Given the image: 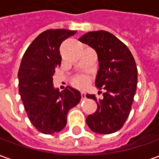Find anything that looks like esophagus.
I'll use <instances>...</instances> for the list:
<instances>
[{
    "mask_svg": "<svg viewBox=\"0 0 159 159\" xmlns=\"http://www.w3.org/2000/svg\"><path fill=\"white\" fill-rule=\"evenodd\" d=\"M81 95H82V99H83V100H84V99L86 98V92H84V91L81 92Z\"/></svg>",
    "mask_w": 159,
    "mask_h": 159,
    "instance_id": "34e87169",
    "label": "esophagus"
}]
</instances>
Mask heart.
Segmentation results:
<instances>
[{"instance_id":"obj_1","label":"heart","mask_w":159,"mask_h":159,"mask_svg":"<svg viewBox=\"0 0 159 159\" xmlns=\"http://www.w3.org/2000/svg\"><path fill=\"white\" fill-rule=\"evenodd\" d=\"M90 78L88 75H81V76H76L75 79L73 80V85L74 86L80 88V89H84L86 88L89 83Z\"/></svg>"}]
</instances>
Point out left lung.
<instances>
[{"mask_svg":"<svg viewBox=\"0 0 159 159\" xmlns=\"http://www.w3.org/2000/svg\"><path fill=\"white\" fill-rule=\"evenodd\" d=\"M78 40L97 52L95 86L106 89L103 99L87 93V98L96 101L98 107L87 117L86 123L94 133H114L123 126L134 101L138 78L134 59L128 47L108 31H90Z\"/></svg>","mask_w":159,"mask_h":159,"instance_id":"left-lung-1","label":"left lung"}]
</instances>
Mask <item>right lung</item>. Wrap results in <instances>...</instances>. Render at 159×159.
<instances>
[{
	"mask_svg": "<svg viewBox=\"0 0 159 159\" xmlns=\"http://www.w3.org/2000/svg\"><path fill=\"white\" fill-rule=\"evenodd\" d=\"M75 30H48L34 40L23 56L19 66V94L30 123L41 133L52 134L66 127L67 114L81 100V93L67 86L59 92L52 76L60 66L59 47Z\"/></svg>",
	"mask_w": 159,
	"mask_h": 159,
	"instance_id": "right-lung-1",
	"label": "right lung"
}]
</instances>
